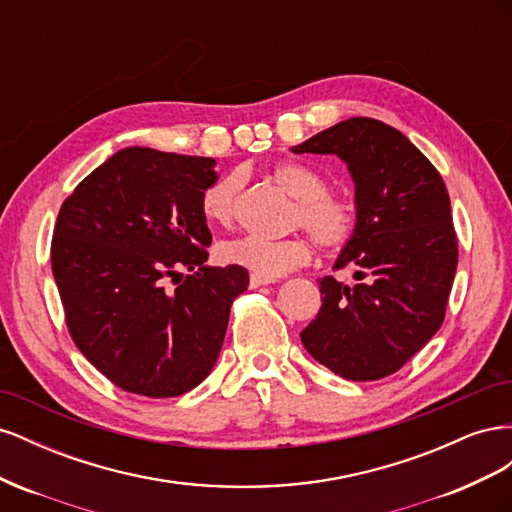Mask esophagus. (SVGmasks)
<instances>
[{
  "mask_svg": "<svg viewBox=\"0 0 512 512\" xmlns=\"http://www.w3.org/2000/svg\"><path fill=\"white\" fill-rule=\"evenodd\" d=\"M273 280H265V277H258V275H252L250 277V288H260V286H267L271 284Z\"/></svg>",
  "mask_w": 512,
  "mask_h": 512,
  "instance_id": "esophagus-1",
  "label": "esophagus"
}]
</instances>
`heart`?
I'll use <instances>...</instances> for the list:
<instances>
[{
  "label": "heart",
  "instance_id": "heart-1",
  "mask_svg": "<svg viewBox=\"0 0 512 512\" xmlns=\"http://www.w3.org/2000/svg\"><path fill=\"white\" fill-rule=\"evenodd\" d=\"M273 179L292 198H297L292 224L303 226L322 250H342L346 243H350L356 226H359V209L354 200L327 192V181L316 170L297 162L277 164ZM241 181V173L224 175L213 181L200 196V211L209 224L230 226L235 220ZM218 256L226 265L243 267L252 275L275 280L292 269L307 265L312 258V247L305 237H239L224 241Z\"/></svg>",
  "mask_w": 512,
  "mask_h": 512
}]
</instances>
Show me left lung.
I'll return each mask as SVG.
<instances>
[{
	"mask_svg": "<svg viewBox=\"0 0 512 512\" xmlns=\"http://www.w3.org/2000/svg\"><path fill=\"white\" fill-rule=\"evenodd\" d=\"M294 153L344 160L359 226L333 269H354V286L320 280L322 307L301 331L314 359L346 380L395 374L438 333L457 271V235L446 185L399 130L352 117Z\"/></svg>",
	"mask_w": 512,
	"mask_h": 512,
	"instance_id": "obj_1",
	"label": "left lung"
}]
</instances>
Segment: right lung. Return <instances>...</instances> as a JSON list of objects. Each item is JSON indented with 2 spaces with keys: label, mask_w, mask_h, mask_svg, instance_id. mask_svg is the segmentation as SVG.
<instances>
[{
  "label": "right lung",
  "mask_w": 512,
  "mask_h": 512,
  "mask_svg": "<svg viewBox=\"0 0 512 512\" xmlns=\"http://www.w3.org/2000/svg\"><path fill=\"white\" fill-rule=\"evenodd\" d=\"M213 166V158L126 147L59 209L51 267L68 331L128 393L177 397L203 382L230 305L250 284L243 267L205 265L211 232L200 196L218 181ZM181 268L191 275L179 278Z\"/></svg>",
  "instance_id": "1"
}]
</instances>
